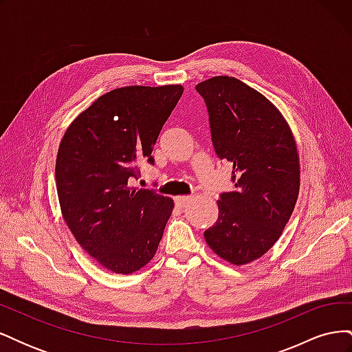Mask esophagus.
I'll list each match as a JSON object with an SVG mask.
<instances>
[{
  "label": "esophagus",
  "instance_id": "34e87169",
  "mask_svg": "<svg viewBox=\"0 0 352 352\" xmlns=\"http://www.w3.org/2000/svg\"><path fill=\"white\" fill-rule=\"evenodd\" d=\"M190 201H192V197L189 195H179L175 198V202L179 207H186Z\"/></svg>",
  "mask_w": 352,
  "mask_h": 352
}]
</instances>
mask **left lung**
Masks as SVG:
<instances>
[{"label": "left lung", "instance_id": "obj_1", "mask_svg": "<svg viewBox=\"0 0 352 352\" xmlns=\"http://www.w3.org/2000/svg\"><path fill=\"white\" fill-rule=\"evenodd\" d=\"M208 110L211 141L232 167L235 190L217 201L204 232L208 247L230 264L260 258L282 235L300 194V157L289 124L263 94L232 76L197 85Z\"/></svg>", "mask_w": 352, "mask_h": 352}]
</instances>
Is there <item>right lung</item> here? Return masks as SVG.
I'll return each mask as SVG.
<instances>
[{"label":"right lung","instance_id":"right-lung-1","mask_svg":"<svg viewBox=\"0 0 352 352\" xmlns=\"http://www.w3.org/2000/svg\"><path fill=\"white\" fill-rule=\"evenodd\" d=\"M184 87H124L101 95L74 119L56 162L61 214L74 239L113 273L129 274L155 255L173 199L131 186Z\"/></svg>","mask_w":352,"mask_h":352}]
</instances>
